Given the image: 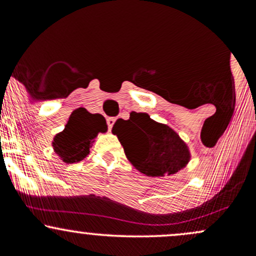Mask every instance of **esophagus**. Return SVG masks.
I'll return each mask as SVG.
<instances>
[{
	"instance_id": "34e87169",
	"label": "esophagus",
	"mask_w": 256,
	"mask_h": 256,
	"mask_svg": "<svg viewBox=\"0 0 256 256\" xmlns=\"http://www.w3.org/2000/svg\"><path fill=\"white\" fill-rule=\"evenodd\" d=\"M114 122H116V119L113 118V116H110V118H107V125H108V130H112V128H113Z\"/></svg>"
}]
</instances>
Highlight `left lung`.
<instances>
[{
    "instance_id": "8db88e82",
    "label": "left lung",
    "mask_w": 256,
    "mask_h": 256,
    "mask_svg": "<svg viewBox=\"0 0 256 256\" xmlns=\"http://www.w3.org/2000/svg\"><path fill=\"white\" fill-rule=\"evenodd\" d=\"M112 132L118 137L128 161L148 177L174 174L192 158L177 132L146 113L131 112L130 119L116 120Z\"/></svg>"
}]
</instances>
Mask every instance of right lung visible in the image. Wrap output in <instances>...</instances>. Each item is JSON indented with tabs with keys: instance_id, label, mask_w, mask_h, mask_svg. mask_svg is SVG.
I'll list each match as a JSON object with an SVG mask.
<instances>
[{
	"instance_id": "right-lung-1",
	"label": "right lung",
	"mask_w": 256,
	"mask_h": 256,
	"mask_svg": "<svg viewBox=\"0 0 256 256\" xmlns=\"http://www.w3.org/2000/svg\"><path fill=\"white\" fill-rule=\"evenodd\" d=\"M98 132H107L104 116L91 114L85 108H78L71 114L64 131L54 137L52 148L64 162H79L89 155Z\"/></svg>"
}]
</instances>
